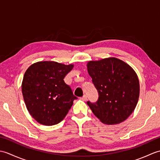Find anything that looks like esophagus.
<instances>
[{
	"instance_id": "esophagus-1",
	"label": "esophagus",
	"mask_w": 160,
	"mask_h": 160,
	"mask_svg": "<svg viewBox=\"0 0 160 160\" xmlns=\"http://www.w3.org/2000/svg\"><path fill=\"white\" fill-rule=\"evenodd\" d=\"M81 99H82V100H84V101H86L87 100V95H84V96L81 98Z\"/></svg>"
}]
</instances>
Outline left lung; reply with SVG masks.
Instances as JSON below:
<instances>
[{
  "label": "left lung",
  "mask_w": 160,
  "mask_h": 160,
  "mask_svg": "<svg viewBox=\"0 0 160 160\" xmlns=\"http://www.w3.org/2000/svg\"><path fill=\"white\" fill-rule=\"evenodd\" d=\"M87 67L99 94L96 103L87 102L93 114L108 125L127 120L136 107L140 96L139 79L133 69L113 57L89 61Z\"/></svg>",
  "instance_id": "8db88e82"
}]
</instances>
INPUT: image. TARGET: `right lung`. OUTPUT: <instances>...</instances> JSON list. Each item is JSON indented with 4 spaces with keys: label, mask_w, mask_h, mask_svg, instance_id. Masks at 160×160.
Segmentation results:
<instances>
[{
    "label": "right lung",
    "mask_w": 160,
    "mask_h": 160,
    "mask_svg": "<svg viewBox=\"0 0 160 160\" xmlns=\"http://www.w3.org/2000/svg\"><path fill=\"white\" fill-rule=\"evenodd\" d=\"M73 68L72 64L40 61L25 71L22 82L23 99L29 113L38 123H60L77 99L63 80Z\"/></svg>",
    "instance_id": "obj_1"
}]
</instances>
